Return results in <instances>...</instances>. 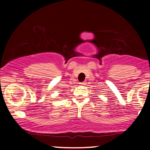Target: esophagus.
Wrapping results in <instances>:
<instances>
[{"mask_svg": "<svg viewBox=\"0 0 150 150\" xmlns=\"http://www.w3.org/2000/svg\"><path fill=\"white\" fill-rule=\"evenodd\" d=\"M85 85H86V82H81V83H80V85H81V86H85Z\"/></svg>", "mask_w": 150, "mask_h": 150, "instance_id": "esophagus-1", "label": "esophagus"}]
</instances>
